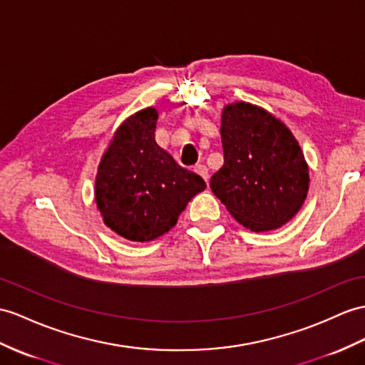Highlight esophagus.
Masks as SVG:
<instances>
[{
	"label": "esophagus",
	"instance_id": "esophagus-1",
	"mask_svg": "<svg viewBox=\"0 0 365 365\" xmlns=\"http://www.w3.org/2000/svg\"><path fill=\"white\" fill-rule=\"evenodd\" d=\"M193 170L197 172L204 181H206L207 184H209V172H207V167L206 165H202V164H197L193 167Z\"/></svg>",
	"mask_w": 365,
	"mask_h": 365
}]
</instances>
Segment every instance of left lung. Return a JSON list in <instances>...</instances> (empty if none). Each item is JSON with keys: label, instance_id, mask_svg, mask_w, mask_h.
<instances>
[{"label": "left lung", "instance_id": "8db88e82", "mask_svg": "<svg viewBox=\"0 0 365 365\" xmlns=\"http://www.w3.org/2000/svg\"><path fill=\"white\" fill-rule=\"evenodd\" d=\"M225 164L210 189L252 232L279 229L305 202L309 184L304 152L291 130L260 106L235 102L221 114Z\"/></svg>", "mask_w": 365, "mask_h": 365}]
</instances>
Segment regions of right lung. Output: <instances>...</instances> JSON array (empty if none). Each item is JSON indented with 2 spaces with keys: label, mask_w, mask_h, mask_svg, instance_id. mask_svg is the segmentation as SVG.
<instances>
[{
  "label": "right lung",
  "mask_w": 365,
  "mask_h": 365,
  "mask_svg": "<svg viewBox=\"0 0 365 365\" xmlns=\"http://www.w3.org/2000/svg\"><path fill=\"white\" fill-rule=\"evenodd\" d=\"M156 108L140 110L115 130L96 175V202L103 223L131 242L168 232L195 195L206 189L156 144Z\"/></svg>",
  "instance_id": "1"
}]
</instances>
